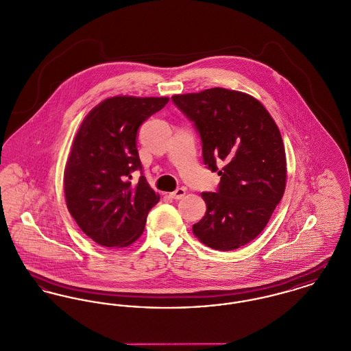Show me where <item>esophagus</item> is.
Segmentation results:
<instances>
[{"instance_id": "34e87169", "label": "esophagus", "mask_w": 351, "mask_h": 351, "mask_svg": "<svg viewBox=\"0 0 351 351\" xmlns=\"http://www.w3.org/2000/svg\"><path fill=\"white\" fill-rule=\"evenodd\" d=\"M184 195H186V189H178L176 191H173V192L169 193V197H172V199H175V200H179V199H182Z\"/></svg>"}]
</instances>
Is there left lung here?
<instances>
[{"mask_svg": "<svg viewBox=\"0 0 351 351\" xmlns=\"http://www.w3.org/2000/svg\"><path fill=\"white\" fill-rule=\"evenodd\" d=\"M172 101L200 136L203 162L220 176L216 192H202L207 211L192 231L214 250H237L263 231L285 193L280 132L256 99L238 90L211 88Z\"/></svg>", "mask_w": 351, "mask_h": 351, "instance_id": "8db88e82", "label": "left lung"}]
</instances>
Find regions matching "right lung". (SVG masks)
Returning <instances> with one entry per match:
<instances>
[{
    "instance_id": "add662e5",
    "label": "right lung",
    "mask_w": 351,
    "mask_h": 351,
    "mask_svg": "<svg viewBox=\"0 0 351 351\" xmlns=\"http://www.w3.org/2000/svg\"><path fill=\"white\" fill-rule=\"evenodd\" d=\"M168 97L114 96L84 119L64 173L66 206L81 231L104 247H127L143 234L147 215L159 202L142 176L137 131Z\"/></svg>"
}]
</instances>
